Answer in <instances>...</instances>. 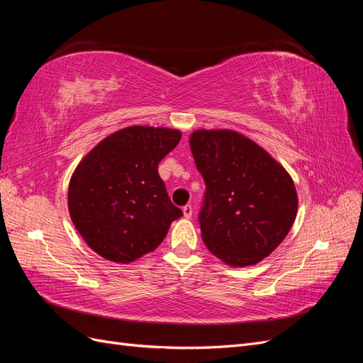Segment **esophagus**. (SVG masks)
<instances>
[{
  "instance_id": "1",
  "label": "esophagus",
  "mask_w": 363,
  "mask_h": 363,
  "mask_svg": "<svg viewBox=\"0 0 363 363\" xmlns=\"http://www.w3.org/2000/svg\"><path fill=\"white\" fill-rule=\"evenodd\" d=\"M183 215H184V218H191L192 216V206L191 204H186L183 207Z\"/></svg>"
}]
</instances>
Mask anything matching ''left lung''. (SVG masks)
Returning a JSON list of instances; mask_svg holds the SVG:
<instances>
[{
    "instance_id": "obj_1",
    "label": "left lung",
    "mask_w": 363,
    "mask_h": 363,
    "mask_svg": "<svg viewBox=\"0 0 363 363\" xmlns=\"http://www.w3.org/2000/svg\"><path fill=\"white\" fill-rule=\"evenodd\" d=\"M191 151L206 183L201 238L230 267L256 265L286 238L298 196L288 171L233 130H196Z\"/></svg>"
}]
</instances>
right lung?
Returning <instances> with one entry per match:
<instances>
[{"instance_id":"add662e5","label":"right lung","mask_w":363,"mask_h":363,"mask_svg":"<svg viewBox=\"0 0 363 363\" xmlns=\"http://www.w3.org/2000/svg\"><path fill=\"white\" fill-rule=\"evenodd\" d=\"M179 130L133 125L92 148L75 168L68 208L77 232L96 255L130 263L155 251L175 207L159 175V162L180 142Z\"/></svg>"}]
</instances>
